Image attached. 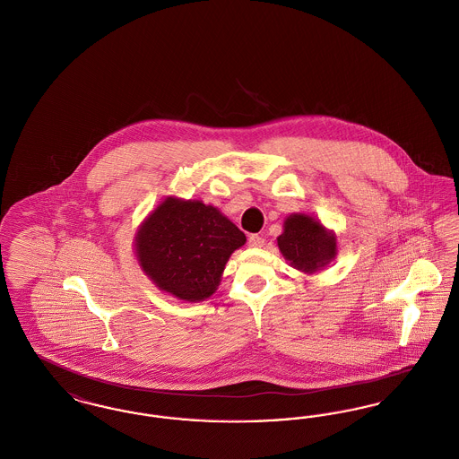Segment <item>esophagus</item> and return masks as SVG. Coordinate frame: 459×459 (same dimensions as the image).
<instances>
[{"label":"esophagus","instance_id":"34e87169","mask_svg":"<svg viewBox=\"0 0 459 459\" xmlns=\"http://www.w3.org/2000/svg\"><path fill=\"white\" fill-rule=\"evenodd\" d=\"M247 244H249L251 247H262L263 244H264V238L260 236V234H251V236L247 238Z\"/></svg>","mask_w":459,"mask_h":459}]
</instances>
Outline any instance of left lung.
<instances>
[{"label":"left lung","mask_w":459,"mask_h":459,"mask_svg":"<svg viewBox=\"0 0 459 459\" xmlns=\"http://www.w3.org/2000/svg\"><path fill=\"white\" fill-rule=\"evenodd\" d=\"M277 244L287 262L301 272L313 273L335 256V236L307 215H290L285 220L284 234Z\"/></svg>","instance_id":"8db88e82"}]
</instances>
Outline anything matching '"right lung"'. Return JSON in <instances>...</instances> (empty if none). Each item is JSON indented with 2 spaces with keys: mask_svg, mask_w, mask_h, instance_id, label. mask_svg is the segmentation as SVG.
I'll list each match as a JSON object with an SVG mask.
<instances>
[{
  "mask_svg": "<svg viewBox=\"0 0 459 459\" xmlns=\"http://www.w3.org/2000/svg\"><path fill=\"white\" fill-rule=\"evenodd\" d=\"M244 242V232L217 208L169 197L141 225L135 251L154 284L195 303L215 292L225 263Z\"/></svg>",
  "mask_w": 459,
  "mask_h": 459,
  "instance_id": "right-lung-1",
  "label": "right lung"
}]
</instances>
